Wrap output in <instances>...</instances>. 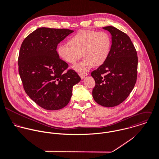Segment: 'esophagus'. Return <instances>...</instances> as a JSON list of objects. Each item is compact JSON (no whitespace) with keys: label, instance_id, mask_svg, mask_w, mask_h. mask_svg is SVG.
Listing matches in <instances>:
<instances>
[{"label":"esophagus","instance_id":"1","mask_svg":"<svg viewBox=\"0 0 159 159\" xmlns=\"http://www.w3.org/2000/svg\"><path fill=\"white\" fill-rule=\"evenodd\" d=\"M88 75L87 73H85V72H83V73H80L79 74V75L80 77H81V79H84L85 76H87Z\"/></svg>","mask_w":159,"mask_h":159}]
</instances>
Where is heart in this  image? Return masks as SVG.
I'll use <instances>...</instances> for the list:
<instances>
[{"label": "heart", "instance_id": "heart-1", "mask_svg": "<svg viewBox=\"0 0 159 159\" xmlns=\"http://www.w3.org/2000/svg\"><path fill=\"white\" fill-rule=\"evenodd\" d=\"M69 44H61L57 49L59 56L66 62L75 64L82 56V61L74 66V69L83 73L93 66L100 67L107 61L111 47V39L105 31L90 30L78 31L69 41Z\"/></svg>", "mask_w": 159, "mask_h": 159}]
</instances>
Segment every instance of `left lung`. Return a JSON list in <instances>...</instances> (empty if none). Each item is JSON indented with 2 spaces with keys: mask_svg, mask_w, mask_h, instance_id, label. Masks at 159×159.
<instances>
[{
  "mask_svg": "<svg viewBox=\"0 0 159 159\" xmlns=\"http://www.w3.org/2000/svg\"><path fill=\"white\" fill-rule=\"evenodd\" d=\"M111 34L112 44L105 62L91 73L95 81L92 91L94 100L105 107L123 102L134 87L138 59L130 38L111 26L103 28Z\"/></svg>",
  "mask_w": 159,
  "mask_h": 159,
  "instance_id": "left-lung-1",
  "label": "left lung"
}]
</instances>
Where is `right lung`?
<instances>
[{"instance_id":"1","label":"right lung","mask_w":159,"mask_h":159,"mask_svg":"<svg viewBox=\"0 0 159 159\" xmlns=\"http://www.w3.org/2000/svg\"><path fill=\"white\" fill-rule=\"evenodd\" d=\"M74 32L69 29L39 28L23 40L19 52L18 72L29 97L41 108L57 110L69 102L74 85L81 79L60 59L57 44Z\"/></svg>"}]
</instances>
